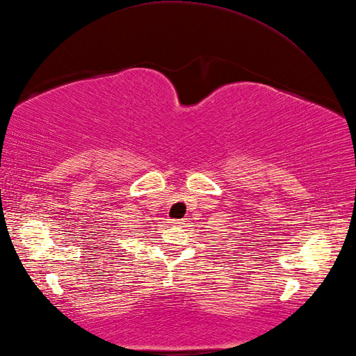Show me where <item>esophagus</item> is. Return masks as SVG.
Here are the masks:
<instances>
[{
  "label": "esophagus",
  "mask_w": 356,
  "mask_h": 356,
  "mask_svg": "<svg viewBox=\"0 0 356 356\" xmlns=\"http://www.w3.org/2000/svg\"><path fill=\"white\" fill-rule=\"evenodd\" d=\"M172 227H181V225H184V220L183 219H173L169 222Z\"/></svg>",
  "instance_id": "1"
}]
</instances>
